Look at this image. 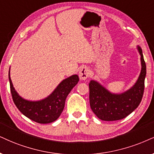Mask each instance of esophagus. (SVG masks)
Segmentation results:
<instances>
[{
	"mask_svg": "<svg viewBox=\"0 0 154 154\" xmlns=\"http://www.w3.org/2000/svg\"><path fill=\"white\" fill-rule=\"evenodd\" d=\"M89 74H90V70H89V68L88 67L85 66V67L81 68L79 75L81 80L85 81L86 79H88V77L89 76Z\"/></svg>",
	"mask_w": 154,
	"mask_h": 154,
	"instance_id": "34e87169",
	"label": "esophagus"
}]
</instances>
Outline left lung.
Segmentation results:
<instances>
[{"label":"left lung","mask_w":154,"mask_h":154,"mask_svg":"<svg viewBox=\"0 0 154 154\" xmlns=\"http://www.w3.org/2000/svg\"><path fill=\"white\" fill-rule=\"evenodd\" d=\"M141 56V70L136 82L132 87L121 93L113 94L100 83L91 80L89 83V101L92 111L102 121H117L131 113L141 103L144 91L146 66L142 49L137 45Z\"/></svg>","instance_id":"8db88e82"}]
</instances>
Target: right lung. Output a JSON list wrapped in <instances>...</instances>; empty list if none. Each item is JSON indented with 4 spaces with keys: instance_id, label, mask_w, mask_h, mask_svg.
<instances>
[{
    "instance_id": "right-lung-1",
    "label": "right lung",
    "mask_w": 154,
    "mask_h": 154,
    "mask_svg": "<svg viewBox=\"0 0 154 154\" xmlns=\"http://www.w3.org/2000/svg\"><path fill=\"white\" fill-rule=\"evenodd\" d=\"M8 79L15 105L24 116L39 123H49L57 120L64 109L66 97L79 81L78 75H72L63 80L46 98L39 100H28L22 98L15 90L10 71Z\"/></svg>"
}]
</instances>
